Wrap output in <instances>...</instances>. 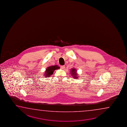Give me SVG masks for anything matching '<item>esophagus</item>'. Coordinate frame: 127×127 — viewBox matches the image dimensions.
Segmentation results:
<instances>
[{
  "label": "esophagus",
  "mask_w": 127,
  "mask_h": 127,
  "mask_svg": "<svg viewBox=\"0 0 127 127\" xmlns=\"http://www.w3.org/2000/svg\"><path fill=\"white\" fill-rule=\"evenodd\" d=\"M61 68L62 70H64L65 69V66H61Z\"/></svg>",
  "instance_id": "obj_1"
}]
</instances>
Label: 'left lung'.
I'll return each instance as SVG.
<instances>
[{
  "label": "left lung",
  "instance_id": "8db88e82",
  "mask_svg": "<svg viewBox=\"0 0 127 127\" xmlns=\"http://www.w3.org/2000/svg\"><path fill=\"white\" fill-rule=\"evenodd\" d=\"M77 70H76L75 68H72L71 70V75H72L74 78L75 79H78L79 78L78 76H77Z\"/></svg>",
  "mask_w": 127,
  "mask_h": 127
}]
</instances>
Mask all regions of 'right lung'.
Wrapping results in <instances>:
<instances>
[{"label": "right lung", "mask_w": 127, "mask_h": 127, "mask_svg": "<svg viewBox=\"0 0 127 127\" xmlns=\"http://www.w3.org/2000/svg\"><path fill=\"white\" fill-rule=\"evenodd\" d=\"M60 67H59L57 65H54V66H52L50 67H47V69H46L44 75L45 77H50L51 75L53 74V72L56 69H59Z\"/></svg>", "instance_id": "1"}]
</instances>
